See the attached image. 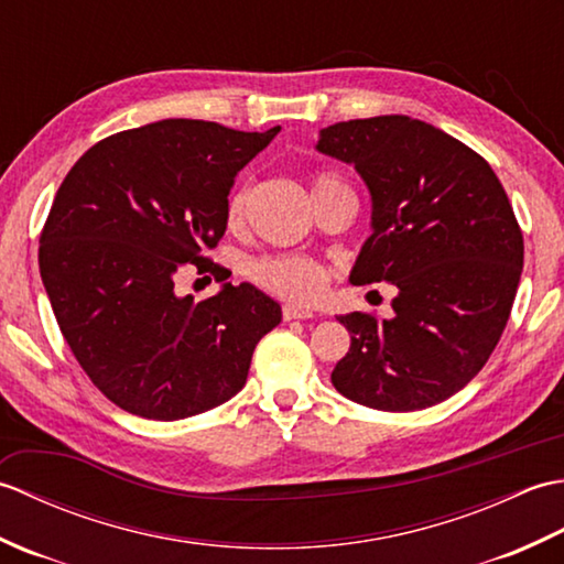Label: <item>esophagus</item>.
<instances>
[{
  "label": "esophagus",
  "instance_id": "obj_1",
  "mask_svg": "<svg viewBox=\"0 0 564 564\" xmlns=\"http://www.w3.org/2000/svg\"><path fill=\"white\" fill-rule=\"evenodd\" d=\"M315 317L313 310H305V307H295V305H283V319L291 322V319H310Z\"/></svg>",
  "mask_w": 564,
  "mask_h": 564
}]
</instances>
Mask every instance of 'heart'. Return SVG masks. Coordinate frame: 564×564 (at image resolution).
<instances>
[{
    "instance_id": "obj_1",
    "label": "heart",
    "mask_w": 564,
    "mask_h": 564,
    "mask_svg": "<svg viewBox=\"0 0 564 564\" xmlns=\"http://www.w3.org/2000/svg\"><path fill=\"white\" fill-rule=\"evenodd\" d=\"M334 182V178H319V184ZM251 196V188L242 186L237 188L230 203H227V220L230 225H239L245 220V210ZM249 275L254 279L263 291L283 297V301L293 303H313L315 297L322 295L327 285V271L322 263L307 259V257H293V254H281V257H263L257 259L249 267Z\"/></svg>"
}]
</instances>
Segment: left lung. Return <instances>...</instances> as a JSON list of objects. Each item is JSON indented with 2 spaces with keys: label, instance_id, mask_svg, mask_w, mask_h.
I'll list each match as a JSON object with an SVG mask.
<instances>
[{
  "label": "left lung",
  "instance_id": "8db88e82",
  "mask_svg": "<svg viewBox=\"0 0 564 564\" xmlns=\"http://www.w3.org/2000/svg\"><path fill=\"white\" fill-rule=\"evenodd\" d=\"M317 150L361 174L373 200L351 283H392L394 315L337 317L351 346L332 370L344 398L382 412L448 400L507 327L523 269V235L480 154L410 116L319 130Z\"/></svg>",
  "mask_w": 564,
  "mask_h": 564
}]
</instances>
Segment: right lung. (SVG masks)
I'll return each mask as SVG.
<instances>
[{
    "label": "right lung",
    "mask_w": 564,
    "mask_h": 564,
    "mask_svg": "<svg viewBox=\"0 0 564 564\" xmlns=\"http://www.w3.org/2000/svg\"><path fill=\"white\" fill-rule=\"evenodd\" d=\"M166 118L89 148L59 184L39 267L84 373L121 410L174 422L245 388L281 305L251 283L196 303L176 295L184 263L230 279L203 251L227 227L237 172L279 135Z\"/></svg>",
    "instance_id": "right-lung-1"
}]
</instances>
